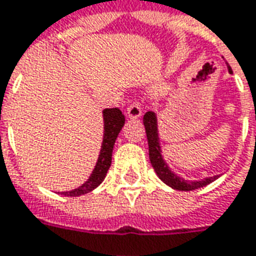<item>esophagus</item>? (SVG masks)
I'll use <instances>...</instances> for the list:
<instances>
[{"instance_id": "34e87169", "label": "esophagus", "mask_w": 256, "mask_h": 256, "mask_svg": "<svg viewBox=\"0 0 256 256\" xmlns=\"http://www.w3.org/2000/svg\"><path fill=\"white\" fill-rule=\"evenodd\" d=\"M128 116L130 119H138L141 115H142V110H141V105L140 102H137V101H134L128 105Z\"/></svg>"}]
</instances>
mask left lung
Returning <instances> with one entry per match:
<instances>
[{
	"mask_svg": "<svg viewBox=\"0 0 256 256\" xmlns=\"http://www.w3.org/2000/svg\"><path fill=\"white\" fill-rule=\"evenodd\" d=\"M228 72L232 73V68L228 66ZM142 122L146 126V140H148V151H150V160L154 170L156 172L158 178L168 184L169 187L174 188V190L180 191H192L196 188H201L208 186L209 183L215 182L219 176H212V178H206L204 180H198V182H187L184 178H178L176 173L170 170V168L168 166L164 158H162V151H160V146H159V136H158V122H156V116L154 112H146Z\"/></svg>",
	"mask_w": 256,
	"mask_h": 256,
	"instance_id": "1",
	"label": "left lung"
}]
</instances>
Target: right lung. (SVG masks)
I'll use <instances>...</instances> for the list:
<instances>
[{
	"label": "right lung",
	"instance_id": "right-lung-1",
	"mask_svg": "<svg viewBox=\"0 0 256 256\" xmlns=\"http://www.w3.org/2000/svg\"><path fill=\"white\" fill-rule=\"evenodd\" d=\"M104 116V140L101 146V152L98 156L97 165L91 173V176L84 184L74 188L72 191H65L62 192L66 196H78L90 192L94 188H97L102 180L106 176V172L110 169V162H112V151L114 146L118 138V134L120 133L123 124H124V115L119 108H106L102 112Z\"/></svg>",
	"mask_w": 256,
	"mask_h": 256
}]
</instances>
